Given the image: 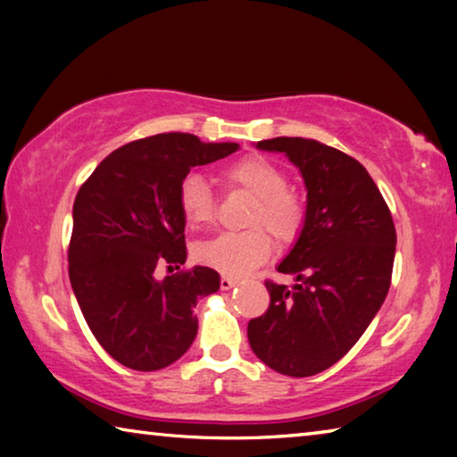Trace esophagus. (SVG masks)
<instances>
[{"label":"esophagus","mask_w":457,"mask_h":457,"mask_svg":"<svg viewBox=\"0 0 457 457\" xmlns=\"http://www.w3.org/2000/svg\"><path fill=\"white\" fill-rule=\"evenodd\" d=\"M220 286H221V290H229V288H234V286H237V280L231 276H221Z\"/></svg>","instance_id":"obj_1"}]
</instances>
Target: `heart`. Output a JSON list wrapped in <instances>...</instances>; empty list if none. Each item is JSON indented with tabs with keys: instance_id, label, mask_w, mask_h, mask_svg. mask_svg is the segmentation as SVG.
Here are the masks:
<instances>
[{
	"instance_id": "b5f03b06",
	"label": "heart",
	"mask_w": 457,
	"mask_h": 457,
	"mask_svg": "<svg viewBox=\"0 0 457 457\" xmlns=\"http://www.w3.org/2000/svg\"><path fill=\"white\" fill-rule=\"evenodd\" d=\"M226 179L256 195V205L247 215L245 231H226L195 245L201 264L228 276H244L270 258L272 239L288 245L296 242L306 223V205L296 191L288 189V177L280 167L260 154H247L228 167ZM177 204L189 228H204L215 218V199L204 175L183 177Z\"/></svg>"
}]
</instances>
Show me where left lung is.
<instances>
[{
    "label": "left lung",
    "mask_w": 457,
    "mask_h": 457,
    "mask_svg": "<svg viewBox=\"0 0 457 457\" xmlns=\"http://www.w3.org/2000/svg\"><path fill=\"white\" fill-rule=\"evenodd\" d=\"M258 149L284 153L306 185V223L272 280L268 311L247 324L256 357L288 377L327 370L353 349L389 292L395 223L357 159L312 138L276 137Z\"/></svg>",
    "instance_id": "8db88e82"
}]
</instances>
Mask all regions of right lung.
<instances>
[{
  "label": "right lung",
  "instance_id": "obj_1",
  "mask_svg": "<svg viewBox=\"0 0 457 457\" xmlns=\"http://www.w3.org/2000/svg\"><path fill=\"white\" fill-rule=\"evenodd\" d=\"M237 149L187 133L138 138L108 154L76 195L68 274L92 335L120 365L165 369L195 338L193 308L220 290V274L195 266L157 280L154 268L187 258L183 177Z\"/></svg>",
  "mask_w": 457,
  "mask_h": 457
}]
</instances>
